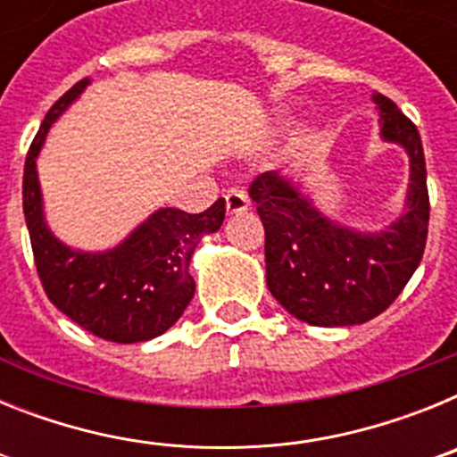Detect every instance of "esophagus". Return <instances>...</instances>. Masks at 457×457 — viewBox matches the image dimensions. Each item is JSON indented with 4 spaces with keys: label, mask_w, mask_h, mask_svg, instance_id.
<instances>
[{
    "label": "esophagus",
    "mask_w": 457,
    "mask_h": 457,
    "mask_svg": "<svg viewBox=\"0 0 457 457\" xmlns=\"http://www.w3.org/2000/svg\"><path fill=\"white\" fill-rule=\"evenodd\" d=\"M226 199V210H228V215H237V212H245L249 210V196L240 189H228L224 194Z\"/></svg>",
    "instance_id": "esophagus-1"
}]
</instances>
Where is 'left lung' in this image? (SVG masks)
<instances>
[{"instance_id": "left-lung-1", "label": "left lung", "mask_w": 457, "mask_h": 457, "mask_svg": "<svg viewBox=\"0 0 457 457\" xmlns=\"http://www.w3.org/2000/svg\"><path fill=\"white\" fill-rule=\"evenodd\" d=\"M385 141L410 155L407 210L385 231H354L325 217L309 196L278 173H261L249 185L265 226V277L274 300L297 320L348 327L373 320L401 295L426 249L430 201L426 157L417 125L382 93Z\"/></svg>"}]
</instances>
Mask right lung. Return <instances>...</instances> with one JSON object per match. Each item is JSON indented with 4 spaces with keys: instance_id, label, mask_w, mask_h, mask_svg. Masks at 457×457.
<instances>
[{
    "instance_id": "add662e5",
    "label": "right lung",
    "mask_w": 457,
    "mask_h": 457,
    "mask_svg": "<svg viewBox=\"0 0 457 457\" xmlns=\"http://www.w3.org/2000/svg\"><path fill=\"white\" fill-rule=\"evenodd\" d=\"M87 84L79 79L52 104L27 153L22 208L36 270L52 304L87 332L114 343L151 341L183 316L194 297L189 261L201 237L221 226L226 201L217 199L199 215L160 208L109 252H78L56 240L43 217L36 157L50 125Z\"/></svg>"
}]
</instances>
